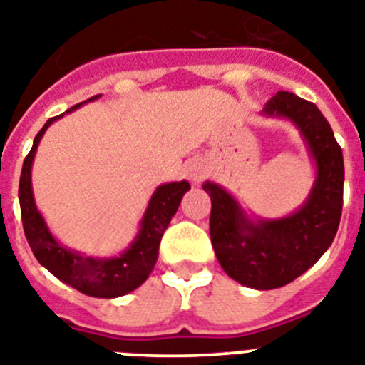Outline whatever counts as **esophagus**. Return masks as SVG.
<instances>
[{"instance_id":"1","label":"esophagus","mask_w":365,"mask_h":365,"mask_svg":"<svg viewBox=\"0 0 365 365\" xmlns=\"http://www.w3.org/2000/svg\"><path fill=\"white\" fill-rule=\"evenodd\" d=\"M186 173H188L192 182H201L206 175V166L201 160H192V163L186 166Z\"/></svg>"}]
</instances>
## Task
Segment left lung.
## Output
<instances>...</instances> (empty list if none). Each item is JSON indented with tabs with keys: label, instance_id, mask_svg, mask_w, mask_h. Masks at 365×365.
I'll return each mask as SVG.
<instances>
[{
	"label": "left lung",
	"instance_id": "left-lung-1",
	"mask_svg": "<svg viewBox=\"0 0 365 365\" xmlns=\"http://www.w3.org/2000/svg\"><path fill=\"white\" fill-rule=\"evenodd\" d=\"M261 113L291 120L305 140L316 166L305 202L287 217L250 219L219 185L206 180L202 190L212 199L210 237L222 270L241 285L270 291L307 272L333 243L344 205V155L320 109L294 93L278 91Z\"/></svg>",
	"mask_w": 365,
	"mask_h": 365
}]
</instances>
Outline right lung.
<instances>
[{
  "instance_id": "obj_1",
  "label": "right lung",
  "mask_w": 365,
  "mask_h": 365,
  "mask_svg": "<svg viewBox=\"0 0 365 365\" xmlns=\"http://www.w3.org/2000/svg\"><path fill=\"white\" fill-rule=\"evenodd\" d=\"M98 96L100 95L91 96L86 102H93ZM82 104L73 106L66 113L78 109ZM66 113L45 122L40 133L34 137L31 151L24 160L21 177H19V208H21L25 237L31 245L34 257L40 261V265L45 267L53 276H56L60 282L67 283L82 294L93 296V298H118V296L128 294L143 285L151 274L155 263H157V257H159V245L164 230L175 215L182 195L190 190V182L179 180V182H166V185L157 186L143 215L138 234L135 235L130 247L118 256H83L82 252L63 247L51 234L43 215L36 208L34 193H32L31 172L32 160H34L41 137L47 128L54 120L62 118Z\"/></svg>"
}]
</instances>
